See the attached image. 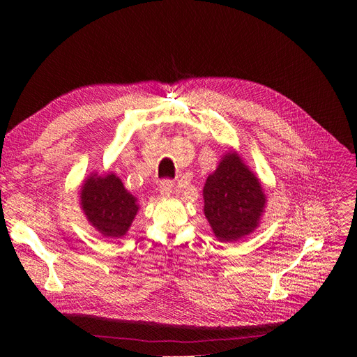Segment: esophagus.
Segmentation results:
<instances>
[{
	"label": "esophagus",
	"mask_w": 357,
	"mask_h": 357,
	"mask_svg": "<svg viewBox=\"0 0 357 357\" xmlns=\"http://www.w3.org/2000/svg\"><path fill=\"white\" fill-rule=\"evenodd\" d=\"M171 192H172V181H169V180L160 181V185H159L160 197H169Z\"/></svg>",
	"instance_id": "1"
}]
</instances>
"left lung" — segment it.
Instances as JSON below:
<instances>
[{
	"label": "left lung",
	"instance_id": "1",
	"mask_svg": "<svg viewBox=\"0 0 357 357\" xmlns=\"http://www.w3.org/2000/svg\"><path fill=\"white\" fill-rule=\"evenodd\" d=\"M204 214L215 238L236 243L261 223L266 207L262 183L234 149L222 155L202 189Z\"/></svg>",
	"mask_w": 357,
	"mask_h": 357
}]
</instances>
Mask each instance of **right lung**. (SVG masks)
Returning a JSON list of instances; mask_svg holds the SVG:
<instances>
[{
	"label": "right lung",
	"mask_w": 357,
	"mask_h": 357,
	"mask_svg": "<svg viewBox=\"0 0 357 357\" xmlns=\"http://www.w3.org/2000/svg\"><path fill=\"white\" fill-rule=\"evenodd\" d=\"M80 208L95 231L116 240L131 228L139 204L114 172H91L82 183Z\"/></svg>",
	"instance_id": "add662e5"
}]
</instances>
